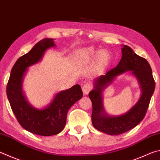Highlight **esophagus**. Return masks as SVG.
<instances>
[{
  "instance_id": "esophagus-1",
  "label": "esophagus",
  "mask_w": 160,
  "mask_h": 160,
  "mask_svg": "<svg viewBox=\"0 0 160 160\" xmlns=\"http://www.w3.org/2000/svg\"><path fill=\"white\" fill-rule=\"evenodd\" d=\"M82 92L85 94H88V93L90 92V90L92 89V85H90L89 83L86 82L82 86Z\"/></svg>"
}]
</instances>
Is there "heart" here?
<instances>
[{
	"label": "heart",
	"mask_w": 160,
	"mask_h": 160,
	"mask_svg": "<svg viewBox=\"0 0 160 160\" xmlns=\"http://www.w3.org/2000/svg\"><path fill=\"white\" fill-rule=\"evenodd\" d=\"M97 56L98 62L101 64H105L108 61V54L106 51L101 50L97 53L92 48H86L80 52H78L75 56V60L79 63H85L88 61L94 59Z\"/></svg>",
	"instance_id": "1"
}]
</instances>
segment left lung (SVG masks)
I'll list each match as a JSON object with an SVG mask.
<instances>
[{"label": "left lung", "instance_id": "left-lung-1", "mask_svg": "<svg viewBox=\"0 0 160 160\" xmlns=\"http://www.w3.org/2000/svg\"><path fill=\"white\" fill-rule=\"evenodd\" d=\"M122 57L115 68L101 75L94 82V89L89 93L92 103V122L94 128L109 135H119L127 132L143 120L155 88L152 69L148 61L138 56L129 46L122 49ZM131 70L140 83L142 95L138 103L125 114L109 116L104 111L101 92L114 78Z\"/></svg>", "mask_w": 160, "mask_h": 160}]
</instances>
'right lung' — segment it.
Listing matches in <instances>:
<instances>
[{
	"mask_svg": "<svg viewBox=\"0 0 160 160\" xmlns=\"http://www.w3.org/2000/svg\"><path fill=\"white\" fill-rule=\"evenodd\" d=\"M53 39L45 38L17 59L10 72L7 85V96L18 122L29 132L40 136H53L64 128L66 115L73 104L82 97L79 85L62 91L55 96L47 108L38 110L29 105L22 92L23 77L27 68L41 59L48 48L54 47Z\"/></svg>",
	"mask_w": 160,
	"mask_h": 160,
	"instance_id": "obj_1",
	"label": "right lung"
}]
</instances>
